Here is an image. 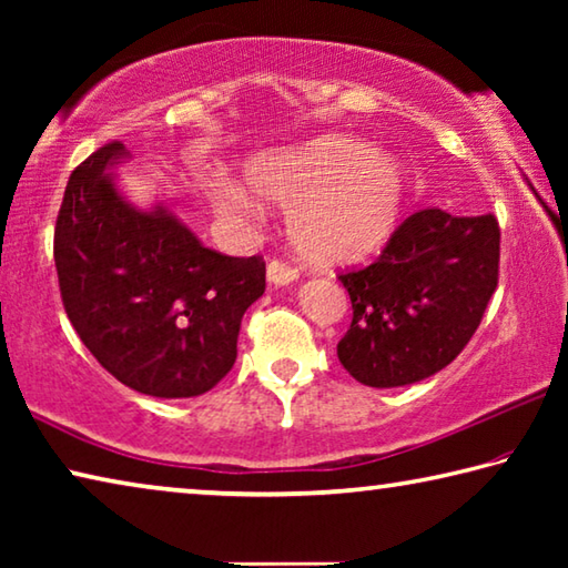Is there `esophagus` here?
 <instances>
[{"mask_svg":"<svg viewBox=\"0 0 568 568\" xmlns=\"http://www.w3.org/2000/svg\"><path fill=\"white\" fill-rule=\"evenodd\" d=\"M295 277H297V271L291 263L277 261V257L267 263V281H271V285H287L293 283Z\"/></svg>","mask_w":568,"mask_h":568,"instance_id":"esophagus-1","label":"esophagus"}]
</instances>
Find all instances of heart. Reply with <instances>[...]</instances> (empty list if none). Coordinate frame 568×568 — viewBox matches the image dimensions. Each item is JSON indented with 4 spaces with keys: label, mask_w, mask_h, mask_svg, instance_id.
Segmentation results:
<instances>
[{
    "label": "heart",
    "mask_w": 568,
    "mask_h": 568,
    "mask_svg": "<svg viewBox=\"0 0 568 568\" xmlns=\"http://www.w3.org/2000/svg\"><path fill=\"white\" fill-rule=\"evenodd\" d=\"M245 178L255 192L285 207L287 237L307 263L338 267L368 261L396 235L410 182L396 160L368 142L318 138L250 158ZM210 203L225 220L250 217L257 197L227 175L207 180Z\"/></svg>",
    "instance_id": "heart-1"
}]
</instances>
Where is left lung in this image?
I'll return each mask as SVG.
<instances>
[{"label":"left lung","instance_id":"8db88e82","mask_svg":"<svg viewBox=\"0 0 568 568\" xmlns=\"http://www.w3.org/2000/svg\"><path fill=\"white\" fill-rule=\"evenodd\" d=\"M501 230L488 215L428 207L406 217L376 263L341 273L353 321L338 343L351 376L396 388L434 376L466 348L498 285Z\"/></svg>","mask_w":568,"mask_h":568}]
</instances>
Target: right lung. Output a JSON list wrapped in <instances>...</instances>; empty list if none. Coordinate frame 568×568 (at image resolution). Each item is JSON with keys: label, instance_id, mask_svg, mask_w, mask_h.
<instances>
[{"label": "right lung", "instance_id": "add662e5", "mask_svg": "<svg viewBox=\"0 0 568 568\" xmlns=\"http://www.w3.org/2000/svg\"><path fill=\"white\" fill-rule=\"evenodd\" d=\"M122 158L110 142L67 182L54 225L64 313L128 388L200 396L233 368L240 323L265 293V263L205 247L168 207L130 205L110 172Z\"/></svg>", "mask_w": 568, "mask_h": 568}]
</instances>
